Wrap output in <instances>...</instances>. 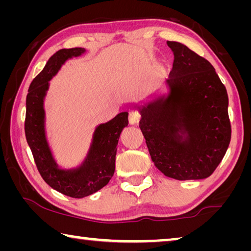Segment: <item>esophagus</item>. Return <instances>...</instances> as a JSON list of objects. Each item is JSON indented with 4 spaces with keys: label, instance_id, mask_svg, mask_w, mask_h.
<instances>
[{
    "label": "esophagus",
    "instance_id": "34e87169",
    "mask_svg": "<svg viewBox=\"0 0 251 251\" xmlns=\"http://www.w3.org/2000/svg\"><path fill=\"white\" fill-rule=\"evenodd\" d=\"M139 120H141V114L138 112H136V110H133V112L129 113V117H128V121H129V124L130 125H137L139 123Z\"/></svg>",
    "mask_w": 251,
    "mask_h": 251
}]
</instances>
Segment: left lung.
<instances>
[{"mask_svg": "<svg viewBox=\"0 0 251 251\" xmlns=\"http://www.w3.org/2000/svg\"><path fill=\"white\" fill-rule=\"evenodd\" d=\"M167 94L137 106L155 166L177 180L209 177L228 150L231 126L225 85L209 62L178 42Z\"/></svg>", "mask_w": 251, "mask_h": 251, "instance_id": "8db88e82", "label": "left lung"}]
</instances>
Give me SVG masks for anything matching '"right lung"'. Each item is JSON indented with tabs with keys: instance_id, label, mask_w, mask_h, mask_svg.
<instances>
[{
	"instance_id": "add662e5",
	"label": "right lung",
	"mask_w": 251,
	"mask_h": 251,
	"mask_svg": "<svg viewBox=\"0 0 251 251\" xmlns=\"http://www.w3.org/2000/svg\"><path fill=\"white\" fill-rule=\"evenodd\" d=\"M85 49L57 50L46 63L43 71L33 79L26 96L25 136L36 167L46 184L73 198H83L99 192L108 184L115 172V156L122 130L128 125V113L123 112L93 134L86 157L78 167L62 169L55 161L45 133L44 99L52 79L62 65L72 57L80 56Z\"/></svg>"
}]
</instances>
